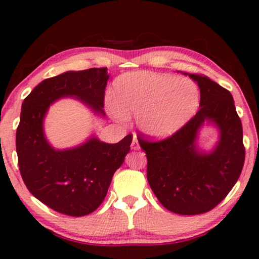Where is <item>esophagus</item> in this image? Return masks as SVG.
Returning <instances> with one entry per match:
<instances>
[{"label":"esophagus","mask_w":259,"mask_h":259,"mask_svg":"<svg viewBox=\"0 0 259 259\" xmlns=\"http://www.w3.org/2000/svg\"><path fill=\"white\" fill-rule=\"evenodd\" d=\"M131 149H134V150L139 149V144H138V140H137V137H136V136H134L133 143H131Z\"/></svg>","instance_id":"1"}]
</instances>
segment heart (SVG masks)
<instances>
[{
    "mask_svg": "<svg viewBox=\"0 0 259 259\" xmlns=\"http://www.w3.org/2000/svg\"><path fill=\"white\" fill-rule=\"evenodd\" d=\"M199 104L200 92L194 81L152 71L122 74L114 82V100H109L116 119L137 115L139 129L156 139L180 130Z\"/></svg>",
    "mask_w": 259,
    "mask_h": 259,
    "instance_id": "heart-1",
    "label": "heart"
}]
</instances>
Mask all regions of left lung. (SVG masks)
<instances>
[{
    "label": "left lung",
    "mask_w": 259,
    "mask_h": 259,
    "mask_svg": "<svg viewBox=\"0 0 259 259\" xmlns=\"http://www.w3.org/2000/svg\"><path fill=\"white\" fill-rule=\"evenodd\" d=\"M188 74L198 83L200 109L175 135L161 142H138L147 157V180L164 207L180 215L203 214L219 205L236 185L244 163L242 125L231 93L208 77ZM205 121L219 129L210 152L196 146Z\"/></svg>",
    "instance_id": "1"
}]
</instances>
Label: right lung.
Segmentation results:
<instances>
[{
    "mask_svg": "<svg viewBox=\"0 0 259 259\" xmlns=\"http://www.w3.org/2000/svg\"><path fill=\"white\" fill-rule=\"evenodd\" d=\"M109 77L106 68L67 71L37 84L22 103L16 135L22 180L32 196L61 214L78 218L98 208L129 153L133 135L117 144L92 136L76 147L55 149L45 137V115L60 98L74 97L95 114L105 116Z\"/></svg>",
    "mask_w": 259,
    "mask_h": 259,
    "instance_id": "obj_1",
    "label": "right lung"
}]
</instances>
